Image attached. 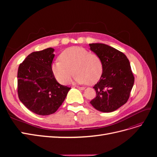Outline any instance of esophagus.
Returning a JSON list of instances; mask_svg holds the SVG:
<instances>
[{
  "label": "esophagus",
  "instance_id": "esophagus-1",
  "mask_svg": "<svg viewBox=\"0 0 157 157\" xmlns=\"http://www.w3.org/2000/svg\"><path fill=\"white\" fill-rule=\"evenodd\" d=\"M77 88L80 90H84L85 89L84 87H79V86H77Z\"/></svg>",
  "mask_w": 157,
  "mask_h": 157
}]
</instances>
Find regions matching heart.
Segmentation results:
<instances>
[{
  "instance_id": "heart-1",
  "label": "heart",
  "mask_w": 157,
  "mask_h": 157,
  "mask_svg": "<svg viewBox=\"0 0 157 157\" xmlns=\"http://www.w3.org/2000/svg\"><path fill=\"white\" fill-rule=\"evenodd\" d=\"M59 59L52 65V71L56 79L62 84L69 82L73 72L76 83L90 85L96 83L103 73L100 57L82 47L67 48L59 55Z\"/></svg>"
}]
</instances>
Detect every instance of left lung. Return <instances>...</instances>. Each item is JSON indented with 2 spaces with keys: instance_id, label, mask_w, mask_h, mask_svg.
<instances>
[{
  "instance_id": "obj_1",
  "label": "left lung",
  "mask_w": 157,
  "mask_h": 157,
  "mask_svg": "<svg viewBox=\"0 0 157 157\" xmlns=\"http://www.w3.org/2000/svg\"><path fill=\"white\" fill-rule=\"evenodd\" d=\"M90 49L101 59L103 73L93 88L96 97L90 104L103 113L115 111L127 102L134 86V77L125 54L101 43L89 44Z\"/></svg>"
}]
</instances>
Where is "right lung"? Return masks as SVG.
Wrapping results in <instances>:
<instances>
[{
  "label": "right lung",
  "instance_id": "obj_1",
  "mask_svg": "<svg viewBox=\"0 0 157 157\" xmlns=\"http://www.w3.org/2000/svg\"><path fill=\"white\" fill-rule=\"evenodd\" d=\"M54 50L48 48L32 52L18 68L19 99L28 109L39 115L54 113L71 89L57 82L52 73Z\"/></svg>",
  "mask_w": 157,
  "mask_h": 157
}]
</instances>
